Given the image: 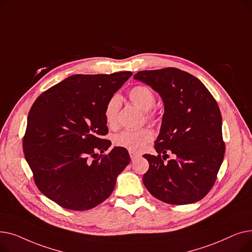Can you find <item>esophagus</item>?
I'll list each match as a JSON object with an SVG mask.
<instances>
[{
  "label": "esophagus",
  "mask_w": 252,
  "mask_h": 252,
  "mask_svg": "<svg viewBox=\"0 0 252 252\" xmlns=\"http://www.w3.org/2000/svg\"><path fill=\"white\" fill-rule=\"evenodd\" d=\"M129 156H130V159L131 160H135L136 158L140 157V154L137 152H133V151H129Z\"/></svg>",
  "instance_id": "1"
}]
</instances>
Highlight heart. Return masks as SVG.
I'll return each mask as SVG.
<instances>
[{"label":"heart","instance_id":"heart-1","mask_svg":"<svg viewBox=\"0 0 252 252\" xmlns=\"http://www.w3.org/2000/svg\"><path fill=\"white\" fill-rule=\"evenodd\" d=\"M128 97L130 101L143 111H149L155 105V96L153 92L147 87L138 86L133 88L128 93ZM119 107H121V98L117 95L112 96L106 103L104 107V117L108 126H115ZM152 139V130L147 127L140 129H125L119 131L113 137V144L115 146L126 148L129 151L138 152L146 146V144Z\"/></svg>","mask_w":252,"mask_h":252}]
</instances>
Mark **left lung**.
I'll use <instances>...</instances> for the list:
<instances>
[{
    "label": "left lung",
    "instance_id": "left-lung-1",
    "mask_svg": "<svg viewBox=\"0 0 252 252\" xmlns=\"http://www.w3.org/2000/svg\"><path fill=\"white\" fill-rule=\"evenodd\" d=\"M134 78L157 92L164 106L154 145L158 155H143L149 162L145 187L169 204L201 200L213 188L224 155L218 103L199 79L178 68L139 71ZM167 151L174 159L164 163L160 154Z\"/></svg>",
    "mask_w": 252,
    "mask_h": 252
}]
</instances>
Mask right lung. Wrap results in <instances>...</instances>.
<instances>
[{"label":"right lung","mask_w":252,"mask_h":252,"mask_svg":"<svg viewBox=\"0 0 252 252\" xmlns=\"http://www.w3.org/2000/svg\"><path fill=\"white\" fill-rule=\"evenodd\" d=\"M133 74H74L44 92L28 116L23 152L37 188L71 210L97 206L111 195L129 163L126 148L111 146L104 117L107 101ZM94 157L91 161L89 156Z\"/></svg>","instance_id":"1"}]
</instances>
